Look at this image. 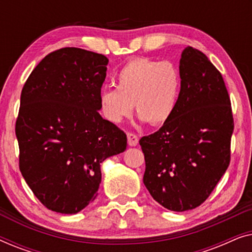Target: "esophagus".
<instances>
[{"label": "esophagus", "instance_id": "1", "mask_svg": "<svg viewBox=\"0 0 252 252\" xmlns=\"http://www.w3.org/2000/svg\"><path fill=\"white\" fill-rule=\"evenodd\" d=\"M127 142H128V146L135 147L139 144V137L134 133H127Z\"/></svg>", "mask_w": 252, "mask_h": 252}]
</instances>
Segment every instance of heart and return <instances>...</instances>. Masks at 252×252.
Segmentation results:
<instances>
[{"label": "heart", "mask_w": 252, "mask_h": 252, "mask_svg": "<svg viewBox=\"0 0 252 252\" xmlns=\"http://www.w3.org/2000/svg\"><path fill=\"white\" fill-rule=\"evenodd\" d=\"M117 88L99 92L98 104L103 118L120 124L133 112L141 122L159 127L167 124L177 110L181 92L180 72L170 62L134 58L117 73Z\"/></svg>", "instance_id": "obj_1"}]
</instances>
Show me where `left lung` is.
<instances>
[{
	"instance_id": "obj_1",
	"label": "left lung",
	"mask_w": 252,
	"mask_h": 252,
	"mask_svg": "<svg viewBox=\"0 0 252 252\" xmlns=\"http://www.w3.org/2000/svg\"><path fill=\"white\" fill-rule=\"evenodd\" d=\"M179 72L173 117L140 146L150 195L165 209L184 212L201 205L225 174L234 124L225 82L204 54L185 48Z\"/></svg>"
}]
</instances>
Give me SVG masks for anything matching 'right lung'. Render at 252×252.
I'll use <instances>...</instances> for the list:
<instances>
[{
    "instance_id": "add662e5",
    "label": "right lung",
    "mask_w": 252,
    "mask_h": 252,
    "mask_svg": "<svg viewBox=\"0 0 252 252\" xmlns=\"http://www.w3.org/2000/svg\"><path fill=\"white\" fill-rule=\"evenodd\" d=\"M109 60L79 48L43 58L20 95L16 123L19 168L51 211L75 215L93 202L101 164L126 150V134L99 115Z\"/></svg>"
}]
</instances>
